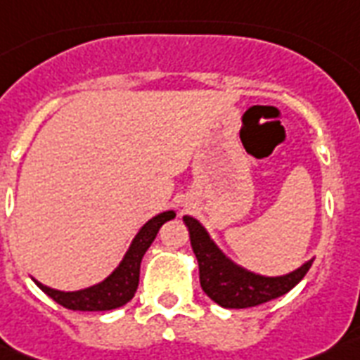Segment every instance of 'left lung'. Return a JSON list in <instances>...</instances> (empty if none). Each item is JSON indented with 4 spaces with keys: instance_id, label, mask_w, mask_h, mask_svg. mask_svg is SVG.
<instances>
[{
    "instance_id": "8db88e82",
    "label": "left lung",
    "mask_w": 360,
    "mask_h": 360,
    "mask_svg": "<svg viewBox=\"0 0 360 360\" xmlns=\"http://www.w3.org/2000/svg\"><path fill=\"white\" fill-rule=\"evenodd\" d=\"M189 240L199 263L200 287L224 308H252L291 291L310 270L314 259L285 276H261L233 263L219 250L206 229L191 216H184Z\"/></svg>"
}]
</instances>
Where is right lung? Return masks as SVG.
<instances>
[{
    "instance_id": "right-lung-1",
    "label": "right lung",
    "mask_w": 360,
    "mask_h": 360,
    "mask_svg": "<svg viewBox=\"0 0 360 360\" xmlns=\"http://www.w3.org/2000/svg\"><path fill=\"white\" fill-rule=\"evenodd\" d=\"M174 216H176L174 212L167 210L142 225L141 231L136 233V236L131 242L127 253L122 259V263L116 266L112 274L97 285L86 287L80 291H58V289L39 283L37 280H35V283L39 285V289H43L44 293L49 295L50 299H54L58 304H61L67 310L105 311L127 304L135 297L139 274H141V261L144 253L150 248V244L154 242L161 225Z\"/></svg>"
}]
</instances>
